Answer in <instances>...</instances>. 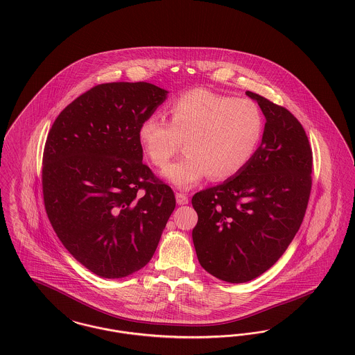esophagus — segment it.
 Segmentation results:
<instances>
[{
  "label": "esophagus",
  "mask_w": 355,
  "mask_h": 355,
  "mask_svg": "<svg viewBox=\"0 0 355 355\" xmlns=\"http://www.w3.org/2000/svg\"><path fill=\"white\" fill-rule=\"evenodd\" d=\"M175 199H177L178 205H187L189 203V196L184 194V193H177Z\"/></svg>",
  "instance_id": "34e87169"
}]
</instances>
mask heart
Wrapping results in <instances>:
<instances>
[{
    "label": "heart",
    "mask_w": 355,
    "mask_h": 355,
    "mask_svg": "<svg viewBox=\"0 0 355 355\" xmlns=\"http://www.w3.org/2000/svg\"><path fill=\"white\" fill-rule=\"evenodd\" d=\"M169 123L149 115L139 128V141L148 159L164 168L182 148L186 156L164 171L168 181L191 189L209 175L231 178L253 157L263 127L262 112L249 98H232L207 89H194L168 105Z\"/></svg>",
    "instance_id": "1"
}]
</instances>
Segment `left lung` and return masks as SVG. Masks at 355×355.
<instances>
[{
    "label": "left lung",
    "instance_id": "left-lung-1",
    "mask_svg": "<svg viewBox=\"0 0 355 355\" xmlns=\"http://www.w3.org/2000/svg\"><path fill=\"white\" fill-rule=\"evenodd\" d=\"M266 123L262 143L237 175L196 193L193 241L202 268L230 283L269 270L299 231L312 187V148L286 107L253 92Z\"/></svg>",
    "mask_w": 355,
    "mask_h": 355
}]
</instances>
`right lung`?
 Wrapping results in <instances>:
<instances>
[{"label":"right lung","instance_id":"1","mask_svg":"<svg viewBox=\"0 0 355 355\" xmlns=\"http://www.w3.org/2000/svg\"><path fill=\"white\" fill-rule=\"evenodd\" d=\"M148 83H109L76 98L49 130L42 166L53 231L81 265L123 278L153 257L175 207L171 186L143 164L141 122L165 101Z\"/></svg>","mask_w":355,"mask_h":355}]
</instances>
